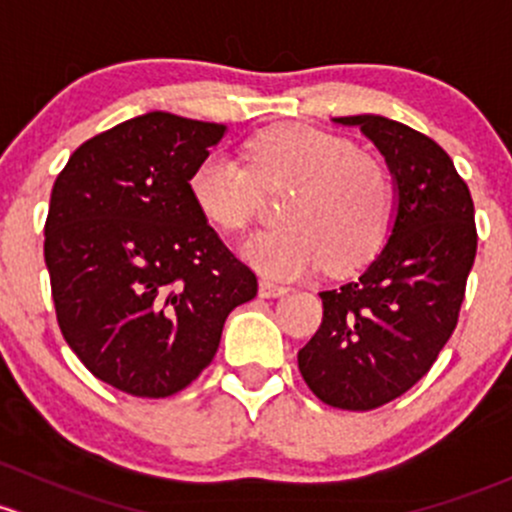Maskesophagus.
I'll list each match as a JSON object with an SVG mask.
<instances>
[{
  "label": "esophagus",
  "mask_w": 512,
  "mask_h": 512,
  "mask_svg": "<svg viewBox=\"0 0 512 512\" xmlns=\"http://www.w3.org/2000/svg\"><path fill=\"white\" fill-rule=\"evenodd\" d=\"M286 291V286L268 281V278H261V281H258V295H261V298H281Z\"/></svg>",
  "instance_id": "1"
}]
</instances>
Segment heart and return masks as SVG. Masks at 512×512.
<instances>
[{"instance_id": "b5f03b06", "label": "heart", "mask_w": 512, "mask_h": 512, "mask_svg": "<svg viewBox=\"0 0 512 512\" xmlns=\"http://www.w3.org/2000/svg\"><path fill=\"white\" fill-rule=\"evenodd\" d=\"M244 160L212 152L189 175V197L221 231L249 226L263 192H291L281 229L251 236L241 256L271 278H298L325 261L350 273L387 239L394 182L387 165L350 140L305 125H278L244 145Z\"/></svg>"}]
</instances>
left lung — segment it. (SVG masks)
Returning a JSON list of instances; mask_svg holds the SVG:
<instances>
[{
	"label": "left lung",
	"mask_w": 512,
	"mask_h": 512,
	"mask_svg": "<svg viewBox=\"0 0 512 512\" xmlns=\"http://www.w3.org/2000/svg\"><path fill=\"white\" fill-rule=\"evenodd\" d=\"M374 142L397 187V217L377 258L323 291V323L298 352L320 402L370 412L412 389L449 342L476 258L473 199L451 157L382 115H347Z\"/></svg>",
	"instance_id": "obj_1"
}]
</instances>
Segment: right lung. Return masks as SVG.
I'll return each mask as SVG.
<instances>
[{
	"mask_svg": "<svg viewBox=\"0 0 512 512\" xmlns=\"http://www.w3.org/2000/svg\"><path fill=\"white\" fill-rule=\"evenodd\" d=\"M226 125L152 113L86 140L51 189L44 258L68 347L133 397L177 394L258 291L189 197Z\"/></svg>",
	"mask_w": 512,
	"mask_h": 512,
	"instance_id": "1",
	"label": "right lung"
}]
</instances>
